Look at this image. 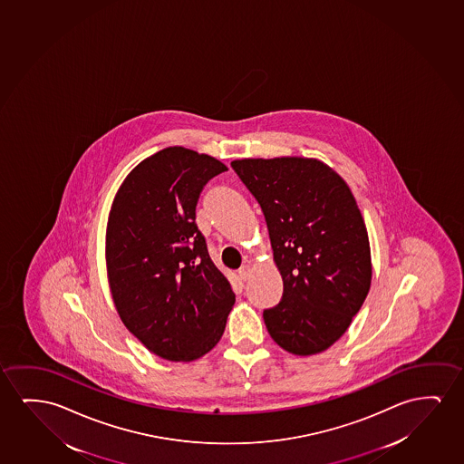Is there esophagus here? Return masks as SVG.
I'll return each instance as SVG.
<instances>
[{"label": "esophagus", "mask_w": 464, "mask_h": 464, "mask_svg": "<svg viewBox=\"0 0 464 464\" xmlns=\"http://www.w3.org/2000/svg\"><path fill=\"white\" fill-rule=\"evenodd\" d=\"M251 274H253L251 267H249V266H243V267L238 270V278H240V280L246 281L249 276H251Z\"/></svg>", "instance_id": "esophagus-1"}]
</instances>
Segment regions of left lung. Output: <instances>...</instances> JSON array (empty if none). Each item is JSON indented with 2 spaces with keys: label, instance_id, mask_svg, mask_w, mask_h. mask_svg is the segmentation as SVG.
Listing matches in <instances>:
<instances>
[{
  "label": "left lung",
  "instance_id": "1",
  "mask_svg": "<svg viewBox=\"0 0 464 464\" xmlns=\"http://www.w3.org/2000/svg\"><path fill=\"white\" fill-rule=\"evenodd\" d=\"M261 205L283 297L264 310L270 337L310 356L345 334L366 301L371 246L348 184L318 159L275 157L230 163Z\"/></svg>",
  "mask_w": 464,
  "mask_h": 464
}]
</instances>
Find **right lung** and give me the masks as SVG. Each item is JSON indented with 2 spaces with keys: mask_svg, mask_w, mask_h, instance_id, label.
Instances as JSON below:
<instances>
[{
  "mask_svg": "<svg viewBox=\"0 0 464 464\" xmlns=\"http://www.w3.org/2000/svg\"><path fill=\"white\" fill-rule=\"evenodd\" d=\"M226 170L208 154L165 148L127 175L110 211L106 270L112 301L125 327L169 361L207 354L236 304L196 224L203 186Z\"/></svg>",
  "mask_w": 464,
  "mask_h": 464,
  "instance_id": "add662e5",
  "label": "right lung"
}]
</instances>
